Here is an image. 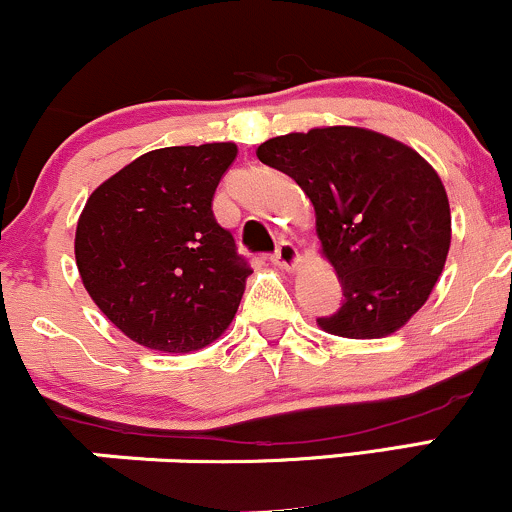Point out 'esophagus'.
I'll return each mask as SVG.
<instances>
[{
  "label": "esophagus",
  "mask_w": 512,
  "mask_h": 512,
  "mask_svg": "<svg viewBox=\"0 0 512 512\" xmlns=\"http://www.w3.org/2000/svg\"><path fill=\"white\" fill-rule=\"evenodd\" d=\"M269 260H272L274 264H279V267H284V269L296 267V264H298L296 245L289 243V240H281V243L276 245V250L272 252V257H269Z\"/></svg>",
  "instance_id": "obj_1"
}]
</instances>
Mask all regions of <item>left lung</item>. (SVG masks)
Wrapping results in <instances>:
<instances>
[{
    "instance_id": "1",
    "label": "left lung",
    "mask_w": 512,
    "mask_h": 512,
    "mask_svg": "<svg viewBox=\"0 0 512 512\" xmlns=\"http://www.w3.org/2000/svg\"><path fill=\"white\" fill-rule=\"evenodd\" d=\"M257 158L310 197L342 281V305L317 325L349 339L397 332L428 301L448 257L450 204L436 170L361 127L284 134L257 146Z\"/></svg>"
}]
</instances>
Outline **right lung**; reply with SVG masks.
<instances>
[{
	"instance_id": "right-lung-1",
	"label": "right lung",
	"mask_w": 512,
	"mask_h": 512,
	"mask_svg": "<svg viewBox=\"0 0 512 512\" xmlns=\"http://www.w3.org/2000/svg\"><path fill=\"white\" fill-rule=\"evenodd\" d=\"M236 144L166 146L105 180L76 226L88 296L132 342L190 354L231 325L248 260L216 223L211 197Z\"/></svg>"
}]
</instances>
